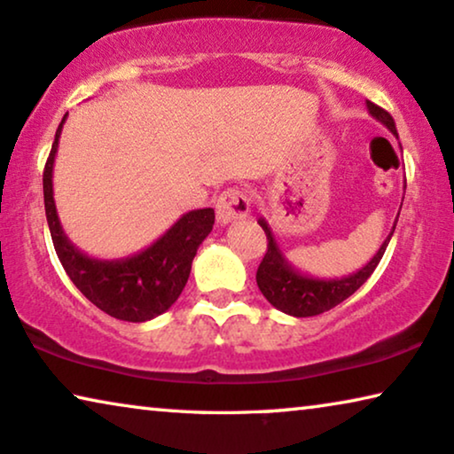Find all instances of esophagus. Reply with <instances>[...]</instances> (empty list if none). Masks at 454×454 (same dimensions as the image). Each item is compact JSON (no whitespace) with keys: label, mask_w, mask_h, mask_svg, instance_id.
Instances as JSON below:
<instances>
[{"label":"esophagus","mask_w":454,"mask_h":454,"mask_svg":"<svg viewBox=\"0 0 454 454\" xmlns=\"http://www.w3.org/2000/svg\"><path fill=\"white\" fill-rule=\"evenodd\" d=\"M215 212H218V220L222 224L245 218L251 212V195L245 189H228L218 197Z\"/></svg>","instance_id":"34e87169"}]
</instances>
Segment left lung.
I'll use <instances>...</instances> for the list:
<instances>
[{"label": "left lung", "mask_w": 454, "mask_h": 454, "mask_svg": "<svg viewBox=\"0 0 454 454\" xmlns=\"http://www.w3.org/2000/svg\"><path fill=\"white\" fill-rule=\"evenodd\" d=\"M368 111L372 117L382 121V123H385L388 129L397 136V127H395V119L391 117V113L370 100H368ZM259 224L265 230L267 251L263 254V259H261L259 270H257V286L261 294H263V296L270 300L276 309L292 317L321 315V312L335 309L337 304H341L343 300L352 296V294L360 288L370 276H372V271L376 270V265L380 263L382 254L387 251V245L395 232V226H397V224L393 226L388 239L382 242L379 253L374 254L372 261H370L366 267H362L360 271H356L354 276L349 278L329 279V282H325V279H310L294 271L292 267L284 261L282 253H279L276 240H273L271 230L265 224V220H259Z\"/></svg>", "instance_id": "1"}]
</instances>
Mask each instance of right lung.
Listing matches in <instances>:
<instances>
[{
  "label": "right lung",
  "mask_w": 454,
  "mask_h": 454,
  "mask_svg": "<svg viewBox=\"0 0 454 454\" xmlns=\"http://www.w3.org/2000/svg\"><path fill=\"white\" fill-rule=\"evenodd\" d=\"M63 121L57 127L53 148L43 170L44 214L57 257L75 288L97 309L119 321H150L168 310L181 296L197 248L214 228V209L206 207L184 214L160 240L131 259L98 261L86 257L66 239L55 212L51 176Z\"/></svg>",
  "instance_id": "right-lung-1"
}]
</instances>
